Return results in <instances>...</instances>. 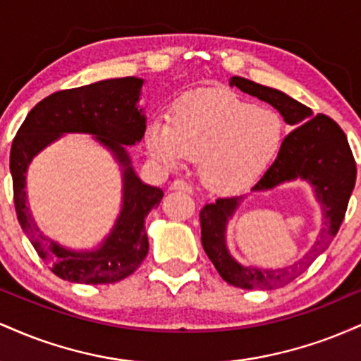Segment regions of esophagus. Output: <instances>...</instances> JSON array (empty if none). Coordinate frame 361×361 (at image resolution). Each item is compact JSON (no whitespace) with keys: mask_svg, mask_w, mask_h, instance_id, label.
<instances>
[{"mask_svg":"<svg viewBox=\"0 0 361 361\" xmlns=\"http://www.w3.org/2000/svg\"><path fill=\"white\" fill-rule=\"evenodd\" d=\"M169 190H181V192L192 193V185L186 183L183 180H175L171 185H169Z\"/></svg>","mask_w":361,"mask_h":361,"instance_id":"obj_1","label":"esophagus"}]
</instances>
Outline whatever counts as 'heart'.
<instances>
[{
	"label": "heart",
	"mask_w": 361,
	"mask_h": 361,
	"mask_svg": "<svg viewBox=\"0 0 361 361\" xmlns=\"http://www.w3.org/2000/svg\"><path fill=\"white\" fill-rule=\"evenodd\" d=\"M285 140V123L273 109H261L229 91L207 90L176 105L171 122L147 126L149 152L166 169L200 159V176L210 190L234 195L267 175Z\"/></svg>",
	"instance_id": "1"
}]
</instances>
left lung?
<instances>
[{
    "instance_id": "obj_1",
    "label": "left lung",
    "mask_w": 361,
    "mask_h": 361,
    "mask_svg": "<svg viewBox=\"0 0 361 361\" xmlns=\"http://www.w3.org/2000/svg\"><path fill=\"white\" fill-rule=\"evenodd\" d=\"M229 86L270 103L288 126L295 127L285 137L275 163L252 186L251 192H267L290 181L302 180L312 188L324 219V227L304 258L281 268H261L241 264L227 247V224L246 195L217 198L214 204H207L200 210L202 246L219 275L239 288L273 290L290 283L307 270L338 234L355 188L356 164L345 132L327 115H314L309 106L290 98L283 91L258 85L246 78L233 76Z\"/></svg>"
}]
</instances>
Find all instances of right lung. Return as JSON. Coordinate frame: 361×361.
<instances>
[{"label": "right lung", "mask_w": 361, "mask_h": 361, "mask_svg": "<svg viewBox=\"0 0 361 361\" xmlns=\"http://www.w3.org/2000/svg\"><path fill=\"white\" fill-rule=\"evenodd\" d=\"M144 80L134 76L57 91L37 103L16 132L10 152L16 217L52 273L73 283H114L132 275L147 256L144 219L163 190L146 185L132 168L127 146L140 142L146 115L139 105ZM64 133L93 135L123 168V209L109 235L94 250H69L45 236L26 205V171L33 157Z\"/></svg>", "instance_id": "obj_1"}]
</instances>
